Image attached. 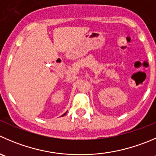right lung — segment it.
<instances>
[{"mask_svg": "<svg viewBox=\"0 0 156 156\" xmlns=\"http://www.w3.org/2000/svg\"><path fill=\"white\" fill-rule=\"evenodd\" d=\"M66 113H67V112H66ZM66 113H64V114H63L62 116H64V115H66Z\"/></svg>", "mask_w": 156, "mask_h": 156, "instance_id": "right-lung-1", "label": "right lung"}]
</instances>
